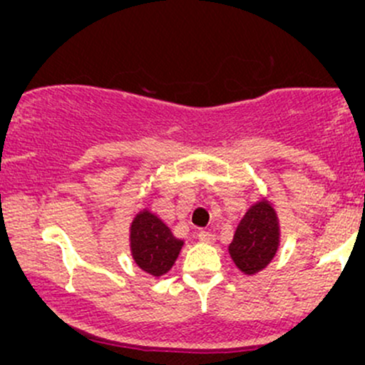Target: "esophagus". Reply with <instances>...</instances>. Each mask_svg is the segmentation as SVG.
Segmentation results:
<instances>
[{
  "mask_svg": "<svg viewBox=\"0 0 365 365\" xmlns=\"http://www.w3.org/2000/svg\"><path fill=\"white\" fill-rule=\"evenodd\" d=\"M197 238H199L200 242H206V244H212V242H215V235H212L211 232H207V230H199Z\"/></svg>",
  "mask_w": 365,
  "mask_h": 365,
  "instance_id": "esophagus-1",
  "label": "esophagus"
}]
</instances>
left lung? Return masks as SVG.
I'll return each instance as SVG.
<instances>
[{"label": "left lung", "mask_w": 365, "mask_h": 365, "mask_svg": "<svg viewBox=\"0 0 365 365\" xmlns=\"http://www.w3.org/2000/svg\"><path fill=\"white\" fill-rule=\"evenodd\" d=\"M279 242L278 221L273 207L262 200L247 211L237 226L230 254L237 267L245 274H255L269 264Z\"/></svg>", "instance_id": "left-lung-1"}]
</instances>
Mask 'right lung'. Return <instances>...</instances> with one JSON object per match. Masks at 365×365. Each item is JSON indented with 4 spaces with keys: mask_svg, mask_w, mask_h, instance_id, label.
<instances>
[{
    "mask_svg": "<svg viewBox=\"0 0 365 365\" xmlns=\"http://www.w3.org/2000/svg\"><path fill=\"white\" fill-rule=\"evenodd\" d=\"M183 242L171 235L170 228L150 212H140L130 228V247L137 266L145 273H168L178 257Z\"/></svg>",
    "mask_w": 365,
    "mask_h": 365,
    "instance_id": "right-lung-1",
    "label": "right lung"
}]
</instances>
